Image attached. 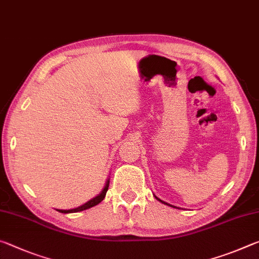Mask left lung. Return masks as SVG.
<instances>
[{"label":"left lung","mask_w":259,"mask_h":259,"mask_svg":"<svg viewBox=\"0 0 259 259\" xmlns=\"http://www.w3.org/2000/svg\"><path fill=\"white\" fill-rule=\"evenodd\" d=\"M155 198H156V196H155ZM157 200H159L160 201V202H162V203H164V204H166V205H170V207H174V205H171V204H169V203H166V202H164V201H162V200H160L159 198H156ZM174 208H176V207H174Z\"/></svg>","instance_id":"left-lung-1"}]
</instances>
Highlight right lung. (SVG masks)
I'll list each match as a JSON object with an SVG mask.
<instances>
[{"label":"right lung","mask_w":259,"mask_h":259,"mask_svg":"<svg viewBox=\"0 0 259 259\" xmlns=\"http://www.w3.org/2000/svg\"><path fill=\"white\" fill-rule=\"evenodd\" d=\"M108 186H109V181L107 179L106 185H105V187L103 188V191L100 192V194H98L97 196H95V198L91 199L90 201H88L87 203L82 204L81 207H77V208H75V209H71V210H59V209H57V210H58L59 212H63V213H71V212L83 211V210H87V209H89V208H93V207H95V205H97L98 203H100V202H102V201L104 200L105 195H106V192H107V190H108Z\"/></svg>","instance_id":"1"}]
</instances>
